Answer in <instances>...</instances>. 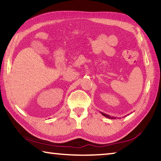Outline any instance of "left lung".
<instances>
[{"label":"left lung","instance_id":"8db88e82","mask_svg":"<svg viewBox=\"0 0 161 161\" xmlns=\"http://www.w3.org/2000/svg\"><path fill=\"white\" fill-rule=\"evenodd\" d=\"M101 114H102V115L103 116H105V117H107V118H108V119H116L115 117H113V116H110L109 115H107V114H104V113H103V112H101Z\"/></svg>","mask_w":161,"mask_h":161}]
</instances>
